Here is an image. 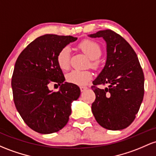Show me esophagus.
Masks as SVG:
<instances>
[{
	"mask_svg": "<svg viewBox=\"0 0 156 156\" xmlns=\"http://www.w3.org/2000/svg\"><path fill=\"white\" fill-rule=\"evenodd\" d=\"M80 89H81V92H83V91H85V90H87V87H80Z\"/></svg>",
	"mask_w": 156,
	"mask_h": 156,
	"instance_id": "1",
	"label": "esophagus"
}]
</instances>
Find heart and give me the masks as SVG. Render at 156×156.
<instances>
[{"label":"heart","instance_id":"1","mask_svg":"<svg viewBox=\"0 0 156 156\" xmlns=\"http://www.w3.org/2000/svg\"><path fill=\"white\" fill-rule=\"evenodd\" d=\"M78 48L83 54H85L90 58L88 65L93 69H97L100 66V60L98 58L101 55V47L97 42L92 40L83 41L78 44ZM70 62V49L65 47L59 51L57 55V63L60 68L62 70H67L69 68ZM92 78V74L90 71H79L73 70L68 73L66 79L69 83L73 84L85 85L88 83Z\"/></svg>","mask_w":156,"mask_h":156}]
</instances>
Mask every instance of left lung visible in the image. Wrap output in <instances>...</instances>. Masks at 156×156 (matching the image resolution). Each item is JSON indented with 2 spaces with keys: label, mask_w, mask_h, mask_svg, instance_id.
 Wrapping results in <instances>:
<instances>
[{
  "label": "left lung",
  "mask_w": 156,
  "mask_h": 156,
  "mask_svg": "<svg viewBox=\"0 0 156 156\" xmlns=\"http://www.w3.org/2000/svg\"><path fill=\"white\" fill-rule=\"evenodd\" d=\"M103 37L107 44V61L92 89L95 100L92 112L97 122L110 130L126 128L136 119L144 93V76L136 53L124 38L110 30L89 35ZM109 87L98 88L97 85Z\"/></svg>",
  "instance_id": "1"
}]
</instances>
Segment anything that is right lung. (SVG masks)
<instances>
[{
    "label": "right lung",
    "instance_id": "1",
    "mask_svg": "<svg viewBox=\"0 0 156 156\" xmlns=\"http://www.w3.org/2000/svg\"><path fill=\"white\" fill-rule=\"evenodd\" d=\"M77 39L70 35H42L31 42L15 62L12 78L15 107L37 133L50 134L62 129L69 121L72 102L81 95L77 85L64 81L57 63L59 51ZM51 82L61 86L58 91L49 90Z\"/></svg>",
    "mask_w": 156,
    "mask_h": 156
}]
</instances>
